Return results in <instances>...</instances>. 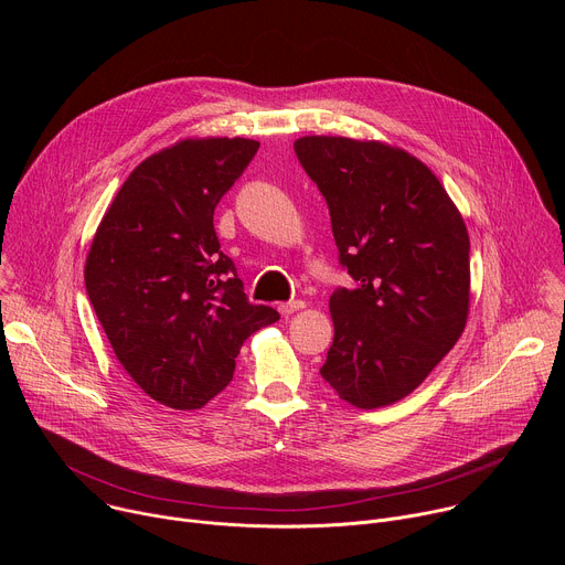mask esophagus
Listing matches in <instances>:
<instances>
[{
	"mask_svg": "<svg viewBox=\"0 0 565 565\" xmlns=\"http://www.w3.org/2000/svg\"><path fill=\"white\" fill-rule=\"evenodd\" d=\"M303 308V301H286V303H279V312L284 315V317H288V315H292V312H297V310H301Z\"/></svg>",
	"mask_w": 565,
	"mask_h": 565,
	"instance_id": "34e87169",
	"label": "esophagus"
}]
</instances>
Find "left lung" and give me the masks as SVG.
Returning a JSON list of instances; mask_svg holds the SVG:
<instances>
[{
    "label": "left lung",
    "instance_id": "1",
    "mask_svg": "<svg viewBox=\"0 0 565 565\" xmlns=\"http://www.w3.org/2000/svg\"><path fill=\"white\" fill-rule=\"evenodd\" d=\"M295 153L324 194L340 262L358 281L331 295L321 366L338 395L380 409L414 393L469 317V234L438 177L395 145L301 136Z\"/></svg>",
    "mask_w": 565,
    "mask_h": 565
}]
</instances>
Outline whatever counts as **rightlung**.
Wrapping results in <instances>:
<instances>
[{
	"label": "right lung",
	"mask_w": 565,
	"mask_h": 565,
	"mask_svg": "<svg viewBox=\"0 0 565 565\" xmlns=\"http://www.w3.org/2000/svg\"><path fill=\"white\" fill-rule=\"evenodd\" d=\"M257 149L205 136L147 156L94 234L92 306L131 380L170 409L205 407L232 380L241 344L279 319L248 303L214 232L216 203Z\"/></svg>",
	"instance_id": "1"
}]
</instances>
